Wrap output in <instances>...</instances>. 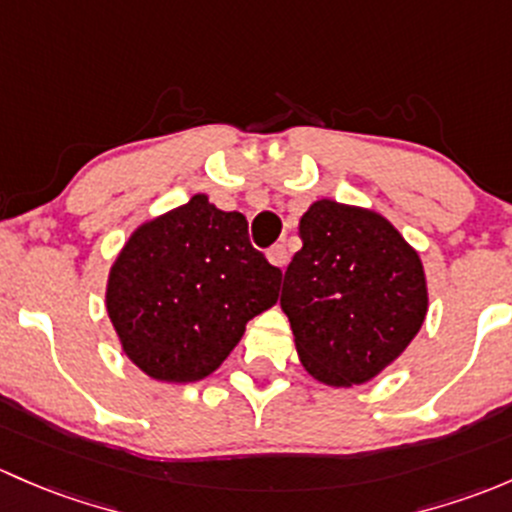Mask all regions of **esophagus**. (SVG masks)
<instances>
[{
  "instance_id": "1",
  "label": "esophagus",
  "mask_w": 512,
  "mask_h": 512,
  "mask_svg": "<svg viewBox=\"0 0 512 512\" xmlns=\"http://www.w3.org/2000/svg\"><path fill=\"white\" fill-rule=\"evenodd\" d=\"M266 256H268V261H271L276 268H281V271L288 266V249H286V246H283V244L271 246Z\"/></svg>"
}]
</instances>
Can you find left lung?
<instances>
[{"instance_id":"obj_1","label":"left lung","mask_w":512,"mask_h":512,"mask_svg":"<svg viewBox=\"0 0 512 512\" xmlns=\"http://www.w3.org/2000/svg\"><path fill=\"white\" fill-rule=\"evenodd\" d=\"M298 236L281 308L300 365L335 389L370 382L424 325V263L387 217L333 199L310 204Z\"/></svg>"}]
</instances>
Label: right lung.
<instances>
[{
	"label": "right lung",
	"mask_w": 512,
	"mask_h": 512,
	"mask_svg": "<svg viewBox=\"0 0 512 512\" xmlns=\"http://www.w3.org/2000/svg\"><path fill=\"white\" fill-rule=\"evenodd\" d=\"M278 286L244 214L194 194L130 234L108 271L105 310L135 367L189 384L219 370L246 323L276 305Z\"/></svg>",
	"instance_id": "obj_1"
}]
</instances>
